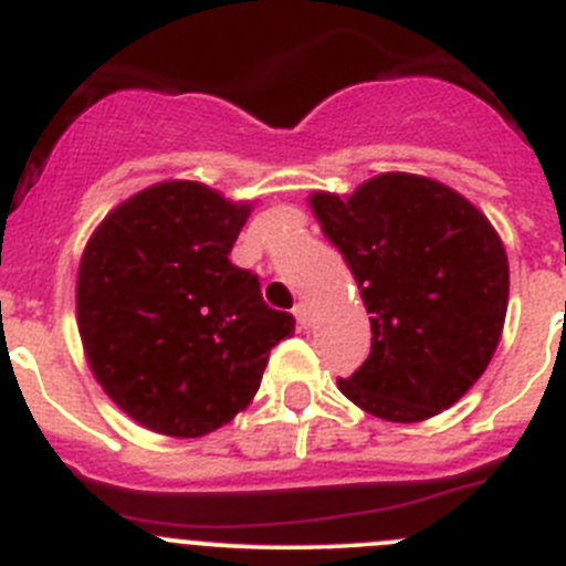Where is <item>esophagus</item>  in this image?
Masks as SVG:
<instances>
[{
    "mask_svg": "<svg viewBox=\"0 0 566 566\" xmlns=\"http://www.w3.org/2000/svg\"><path fill=\"white\" fill-rule=\"evenodd\" d=\"M294 316H297V322L303 327L311 325V305L308 303H297L294 305Z\"/></svg>",
    "mask_w": 566,
    "mask_h": 566,
    "instance_id": "34e87169",
    "label": "esophagus"
}]
</instances>
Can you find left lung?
I'll use <instances>...</instances> for the list:
<instances>
[{
  "instance_id": "left-lung-1",
  "label": "left lung",
  "mask_w": 566,
  "mask_h": 566,
  "mask_svg": "<svg viewBox=\"0 0 566 566\" xmlns=\"http://www.w3.org/2000/svg\"><path fill=\"white\" fill-rule=\"evenodd\" d=\"M322 233L342 250L373 325L369 358L338 380L389 422H422L486 373L509 308V258L489 219L450 186L406 171L349 197L314 191Z\"/></svg>"
}]
</instances>
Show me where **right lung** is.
Segmentation results:
<instances>
[{"label":"right lung","mask_w":566,"mask_h":566,"mask_svg":"<svg viewBox=\"0 0 566 566\" xmlns=\"http://www.w3.org/2000/svg\"><path fill=\"white\" fill-rule=\"evenodd\" d=\"M193 180H166L113 208L85 244L77 327L96 384L127 417L177 439L250 406L269 353L294 333L258 274L230 263L250 217Z\"/></svg>","instance_id":"right-lung-1"}]
</instances>
